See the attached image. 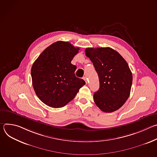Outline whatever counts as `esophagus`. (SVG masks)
<instances>
[{
  "instance_id": "34e87169",
  "label": "esophagus",
  "mask_w": 157,
  "mask_h": 157,
  "mask_svg": "<svg viewBox=\"0 0 157 157\" xmlns=\"http://www.w3.org/2000/svg\"><path fill=\"white\" fill-rule=\"evenodd\" d=\"M82 79L85 81V82H86V83L87 84V78H86V76H84L83 78H82Z\"/></svg>"
}]
</instances>
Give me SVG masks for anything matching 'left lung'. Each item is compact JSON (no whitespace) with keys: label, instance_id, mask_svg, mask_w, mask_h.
<instances>
[{"label":"left lung","instance_id":"obj_1","mask_svg":"<svg viewBox=\"0 0 157 157\" xmlns=\"http://www.w3.org/2000/svg\"><path fill=\"white\" fill-rule=\"evenodd\" d=\"M86 55L98 73L99 89L94 94L96 105L105 113L121 108L129 97L132 74L124 58L114 49L87 48Z\"/></svg>","mask_w":157,"mask_h":157}]
</instances>
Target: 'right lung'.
Segmentation results:
<instances>
[{"label": "right lung", "instance_id": "right-lung-1", "mask_svg": "<svg viewBox=\"0 0 157 157\" xmlns=\"http://www.w3.org/2000/svg\"><path fill=\"white\" fill-rule=\"evenodd\" d=\"M79 48L58 41L47 47L33 63L32 85L38 98L46 105L59 108L72 101L85 81L75 76L71 63Z\"/></svg>", "mask_w": 157, "mask_h": 157}]
</instances>
